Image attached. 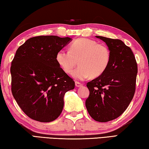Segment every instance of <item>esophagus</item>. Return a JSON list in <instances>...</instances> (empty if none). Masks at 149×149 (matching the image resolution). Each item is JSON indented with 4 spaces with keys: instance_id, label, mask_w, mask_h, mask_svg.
<instances>
[{
    "instance_id": "1",
    "label": "esophagus",
    "mask_w": 149,
    "mask_h": 149,
    "mask_svg": "<svg viewBox=\"0 0 149 149\" xmlns=\"http://www.w3.org/2000/svg\"><path fill=\"white\" fill-rule=\"evenodd\" d=\"M75 86H76L77 87H81V86H83V84L78 81H75Z\"/></svg>"
}]
</instances>
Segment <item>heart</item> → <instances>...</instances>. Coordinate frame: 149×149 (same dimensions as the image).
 Segmentation results:
<instances>
[{
    "label": "heart",
    "mask_w": 149,
    "mask_h": 149,
    "mask_svg": "<svg viewBox=\"0 0 149 149\" xmlns=\"http://www.w3.org/2000/svg\"><path fill=\"white\" fill-rule=\"evenodd\" d=\"M56 61L62 69L70 74L79 63V66L72 73V76L79 80H84L91 76L97 77L104 74L109 65L111 52L104 44L95 40L79 38L70 45V51L59 50Z\"/></svg>",
    "instance_id": "heart-1"
}]
</instances>
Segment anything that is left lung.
<instances>
[{"mask_svg": "<svg viewBox=\"0 0 149 149\" xmlns=\"http://www.w3.org/2000/svg\"><path fill=\"white\" fill-rule=\"evenodd\" d=\"M96 38L109 47L111 61L104 74L87 83L90 94L85 105L94 120L105 123L120 116L133 99L137 64L130 47L120 40Z\"/></svg>", "mask_w": 149, "mask_h": 149, "instance_id": "obj_1", "label": "left lung"}]
</instances>
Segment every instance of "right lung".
Listing matches in <instances>:
<instances>
[{"instance_id": "add662e5", "label": "right lung", "mask_w": 149, "mask_h": 149, "mask_svg": "<svg viewBox=\"0 0 149 149\" xmlns=\"http://www.w3.org/2000/svg\"><path fill=\"white\" fill-rule=\"evenodd\" d=\"M71 38L38 36L16 51L12 61L11 90L17 104L32 119L49 123L62 113L64 96L75 82L58 65L56 53Z\"/></svg>"}]
</instances>
